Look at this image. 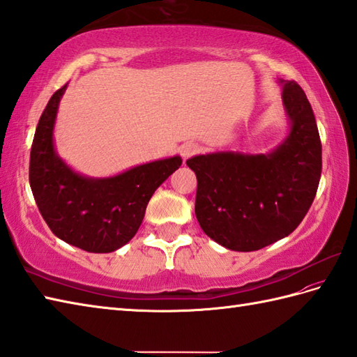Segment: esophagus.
<instances>
[{"label":"esophagus","instance_id":"1","mask_svg":"<svg viewBox=\"0 0 357 357\" xmlns=\"http://www.w3.org/2000/svg\"><path fill=\"white\" fill-rule=\"evenodd\" d=\"M197 152H199V146L196 143H185L179 147V153L182 158H184V161L188 160L190 156L196 155Z\"/></svg>","mask_w":357,"mask_h":357}]
</instances>
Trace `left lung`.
<instances>
[{
	"label": "left lung",
	"mask_w": 357,
	"mask_h": 357,
	"mask_svg": "<svg viewBox=\"0 0 357 357\" xmlns=\"http://www.w3.org/2000/svg\"><path fill=\"white\" fill-rule=\"evenodd\" d=\"M289 135L268 153L214 152L187 165L196 173L195 213L204 233L231 251L250 252L300 225L321 178V139L312 106L294 80H280Z\"/></svg>",
	"instance_id": "obj_1"
}]
</instances>
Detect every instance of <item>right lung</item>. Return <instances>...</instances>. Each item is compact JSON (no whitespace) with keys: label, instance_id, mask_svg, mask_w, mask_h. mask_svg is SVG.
<instances>
[{"label":"right lung","instance_id":"add662e5","mask_svg":"<svg viewBox=\"0 0 357 357\" xmlns=\"http://www.w3.org/2000/svg\"><path fill=\"white\" fill-rule=\"evenodd\" d=\"M66 85L52 96L38 123L30 152L31 192L56 237L88 252L117 251L137 234L155 190L179 169L182 160L176 155L109 178L74 172L57 155L53 139Z\"/></svg>","mask_w":357,"mask_h":357}]
</instances>
